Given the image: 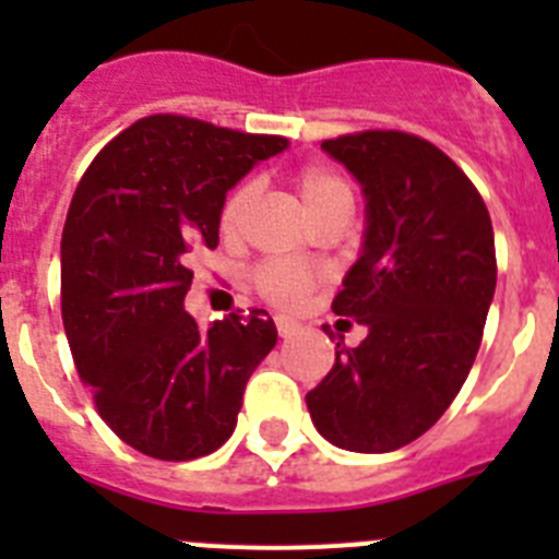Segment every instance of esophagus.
I'll return each mask as SVG.
<instances>
[{
	"label": "esophagus",
	"mask_w": 559,
	"mask_h": 559,
	"mask_svg": "<svg viewBox=\"0 0 559 559\" xmlns=\"http://www.w3.org/2000/svg\"><path fill=\"white\" fill-rule=\"evenodd\" d=\"M274 324H276V333L283 335V338H290V335L299 330V324H296L294 319H288V316H274Z\"/></svg>",
	"instance_id": "1"
}]
</instances>
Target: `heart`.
Listing matches in <instances>:
<instances>
[{"label":"heart","instance_id":"obj_1","mask_svg":"<svg viewBox=\"0 0 559 559\" xmlns=\"http://www.w3.org/2000/svg\"><path fill=\"white\" fill-rule=\"evenodd\" d=\"M294 187L299 201L305 204V210L310 212V218H319L330 210H341V206H353V187H349L347 176L338 173L330 165H319V162H308V165L296 167L294 170ZM257 199V181L243 179L240 185H235L229 190V195L221 204V235L226 240H235L240 231H243L246 218H249V210ZM257 290L274 305H299L305 296L310 294V288L316 285L319 274L316 269L305 263H294V260H265L254 269L251 274Z\"/></svg>","mask_w":559,"mask_h":559}]
</instances>
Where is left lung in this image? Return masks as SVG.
<instances>
[{
    "label": "left lung",
    "mask_w": 559,
    "mask_h": 559,
    "mask_svg": "<svg viewBox=\"0 0 559 559\" xmlns=\"http://www.w3.org/2000/svg\"><path fill=\"white\" fill-rule=\"evenodd\" d=\"M322 147L367 195L364 251L333 299L367 338H341L305 400L335 448L389 453L423 437L471 374L496 294L492 221L462 167L423 136L369 128Z\"/></svg>",
    "instance_id": "8db88e82"
}]
</instances>
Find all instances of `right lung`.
<instances>
[{
	"mask_svg": "<svg viewBox=\"0 0 559 559\" xmlns=\"http://www.w3.org/2000/svg\"><path fill=\"white\" fill-rule=\"evenodd\" d=\"M288 145L181 114L142 117L83 173L61 237V316L97 414L140 453L187 462L237 426L246 380L274 349L263 310L212 328L185 310L190 251L218 246L226 192Z\"/></svg>",
	"mask_w": 559,
	"mask_h": 559,
	"instance_id": "right-lung-1",
	"label": "right lung"
}]
</instances>
